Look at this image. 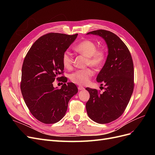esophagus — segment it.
Listing matches in <instances>:
<instances>
[{
	"label": "esophagus",
	"mask_w": 155,
	"mask_h": 155,
	"mask_svg": "<svg viewBox=\"0 0 155 155\" xmlns=\"http://www.w3.org/2000/svg\"><path fill=\"white\" fill-rule=\"evenodd\" d=\"M84 87H81V86H79L78 87V90H79V91H83V90H84Z\"/></svg>",
	"instance_id": "1"
}]
</instances>
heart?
Here are the masks:
<instances>
[{
    "mask_svg": "<svg viewBox=\"0 0 155 155\" xmlns=\"http://www.w3.org/2000/svg\"><path fill=\"white\" fill-rule=\"evenodd\" d=\"M78 54L86 57L85 65L94 68H98L103 66L107 58V53L104 48H97V45L91 40L85 39L79 42L74 47ZM74 59L72 54L68 51H65L62 55V63L64 68L71 70ZM93 76L92 70L86 68L76 70L70 74V79L72 83L78 85H85L90 81Z\"/></svg>",
    "mask_w": 155,
    "mask_h": 155,
    "instance_id": "obj_1",
    "label": "heart"
}]
</instances>
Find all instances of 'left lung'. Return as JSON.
Here are the masks:
<instances>
[{
    "mask_svg": "<svg viewBox=\"0 0 155 155\" xmlns=\"http://www.w3.org/2000/svg\"><path fill=\"white\" fill-rule=\"evenodd\" d=\"M87 34L97 35L106 41L109 54L97 76V81L105 85V91L86 88L90 98L86 104L89 118L98 124H108L118 119L127 106L133 92L134 65L130 51L114 33L97 30Z\"/></svg>",
    "mask_w": 155,
    "mask_h": 155,
    "instance_id": "left-lung-1",
    "label": "left lung"
}]
</instances>
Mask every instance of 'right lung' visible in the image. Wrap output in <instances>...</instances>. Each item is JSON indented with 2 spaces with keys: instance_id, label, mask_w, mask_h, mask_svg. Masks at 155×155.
Returning <instances> with one entry per match:
<instances>
[{
  "instance_id": "right-lung-1",
  "label": "right lung",
  "mask_w": 155,
  "mask_h": 155,
  "mask_svg": "<svg viewBox=\"0 0 155 155\" xmlns=\"http://www.w3.org/2000/svg\"><path fill=\"white\" fill-rule=\"evenodd\" d=\"M78 34L49 33L40 37L26 55L22 67L21 90L31 114L41 122L50 124L61 120L68 104L78 90L63 74L62 55L76 39ZM55 79L65 83L55 89Z\"/></svg>"
}]
</instances>
